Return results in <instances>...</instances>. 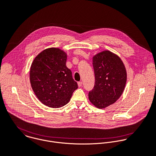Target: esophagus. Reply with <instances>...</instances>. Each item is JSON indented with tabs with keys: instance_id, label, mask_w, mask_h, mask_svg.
<instances>
[{
	"instance_id": "1",
	"label": "esophagus",
	"mask_w": 156,
	"mask_h": 156,
	"mask_svg": "<svg viewBox=\"0 0 156 156\" xmlns=\"http://www.w3.org/2000/svg\"><path fill=\"white\" fill-rule=\"evenodd\" d=\"M82 82H78V86H79V87H82Z\"/></svg>"
}]
</instances>
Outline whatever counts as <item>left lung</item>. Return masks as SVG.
I'll use <instances>...</instances> for the list:
<instances>
[{
  "label": "left lung",
  "instance_id": "1",
  "mask_svg": "<svg viewBox=\"0 0 156 156\" xmlns=\"http://www.w3.org/2000/svg\"><path fill=\"white\" fill-rule=\"evenodd\" d=\"M95 82L88 97L98 108L113 104L122 95L126 82V71L121 59L109 51L96 55L93 59Z\"/></svg>",
  "mask_w": 156,
  "mask_h": 156
}]
</instances>
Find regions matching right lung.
<instances>
[{"label":"right lung","instance_id":"obj_1","mask_svg":"<svg viewBox=\"0 0 156 156\" xmlns=\"http://www.w3.org/2000/svg\"><path fill=\"white\" fill-rule=\"evenodd\" d=\"M66 62L65 52L51 48L38 54L31 64L33 90L39 100L49 107L60 108L68 104L78 88Z\"/></svg>","mask_w":156,"mask_h":156}]
</instances>
